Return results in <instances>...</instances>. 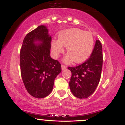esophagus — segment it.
I'll return each mask as SVG.
<instances>
[{"label":"esophagus","instance_id":"obj_1","mask_svg":"<svg viewBox=\"0 0 125 125\" xmlns=\"http://www.w3.org/2000/svg\"><path fill=\"white\" fill-rule=\"evenodd\" d=\"M61 67H62V70H64V69L66 68V66L64 65V64H62Z\"/></svg>","mask_w":125,"mask_h":125}]
</instances>
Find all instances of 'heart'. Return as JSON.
Listing matches in <instances>:
<instances>
[{
  "label": "heart",
  "instance_id": "obj_1",
  "mask_svg": "<svg viewBox=\"0 0 125 125\" xmlns=\"http://www.w3.org/2000/svg\"><path fill=\"white\" fill-rule=\"evenodd\" d=\"M94 43L91 33L79 28H71L61 31L58 40L52 41L51 45L55 58L63 52V46H66L68 53L64 56L63 62L69 63L73 60L76 63H81L88 59L92 53Z\"/></svg>",
  "mask_w": 125,
  "mask_h": 125
}]
</instances>
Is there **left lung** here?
Segmentation results:
<instances>
[{
	"instance_id": "8db88e82",
	"label": "left lung",
	"mask_w": 125,
	"mask_h": 125,
	"mask_svg": "<svg viewBox=\"0 0 125 125\" xmlns=\"http://www.w3.org/2000/svg\"><path fill=\"white\" fill-rule=\"evenodd\" d=\"M103 56L102 45L95 41L91 55L83 63L69 67L72 72L69 86L72 93L78 98H87L95 91L101 76Z\"/></svg>"
}]
</instances>
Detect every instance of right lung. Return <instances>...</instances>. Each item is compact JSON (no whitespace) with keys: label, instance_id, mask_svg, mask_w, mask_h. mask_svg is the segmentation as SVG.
Returning a JSON list of instances; mask_svg holds the SVG:
<instances>
[{"label":"right lung","instance_id":"right-lung-1","mask_svg":"<svg viewBox=\"0 0 125 125\" xmlns=\"http://www.w3.org/2000/svg\"><path fill=\"white\" fill-rule=\"evenodd\" d=\"M51 40L46 26L40 25L27 34L20 50L22 82L28 93L37 98L50 94L55 78L62 71L59 62L50 56Z\"/></svg>","mask_w":125,"mask_h":125}]
</instances>
